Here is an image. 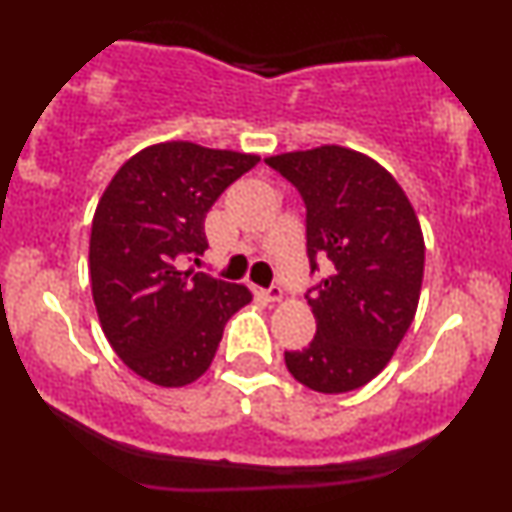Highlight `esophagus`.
Listing matches in <instances>:
<instances>
[{
    "label": "esophagus",
    "instance_id": "obj_1",
    "mask_svg": "<svg viewBox=\"0 0 512 512\" xmlns=\"http://www.w3.org/2000/svg\"><path fill=\"white\" fill-rule=\"evenodd\" d=\"M260 296L264 298V301H269V303H279L281 298H284V291H281L279 286H269V289H262L260 291Z\"/></svg>",
    "mask_w": 512,
    "mask_h": 512
}]
</instances>
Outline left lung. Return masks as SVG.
I'll return each mask as SVG.
<instances>
[{"mask_svg": "<svg viewBox=\"0 0 512 512\" xmlns=\"http://www.w3.org/2000/svg\"><path fill=\"white\" fill-rule=\"evenodd\" d=\"M301 192L310 272L330 276L308 291L317 332L286 351L298 383L325 395L363 387L390 363L419 305L424 233L402 187L373 158L325 144L264 158Z\"/></svg>", "mask_w": 512, "mask_h": 512, "instance_id": "8db88e82", "label": "left lung"}]
</instances>
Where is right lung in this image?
I'll use <instances>...</instances> for the list:
<instances>
[{
	"label": "right lung",
	"instance_id": "add662e5",
	"mask_svg": "<svg viewBox=\"0 0 512 512\" xmlns=\"http://www.w3.org/2000/svg\"><path fill=\"white\" fill-rule=\"evenodd\" d=\"M260 156L192 142L146 146L122 163L91 223L88 272L98 320L127 368L161 387L207 373L228 317L252 301L185 257L209 248L204 219Z\"/></svg>",
	"mask_w": 512,
	"mask_h": 512
}]
</instances>
